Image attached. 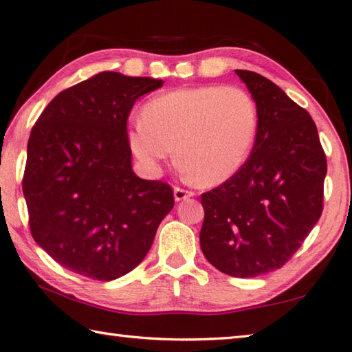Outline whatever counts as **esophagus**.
<instances>
[{"label":"esophagus","instance_id":"esophagus-1","mask_svg":"<svg viewBox=\"0 0 352 352\" xmlns=\"http://www.w3.org/2000/svg\"><path fill=\"white\" fill-rule=\"evenodd\" d=\"M174 197L175 201H182V200H186L189 197H194V190H189V189H183V188H175L174 189Z\"/></svg>","mask_w":352,"mask_h":352}]
</instances>
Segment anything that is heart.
Returning <instances> with one entry per match:
<instances>
[{
  "label": "heart",
  "mask_w": 352,
  "mask_h": 352,
  "mask_svg": "<svg viewBox=\"0 0 352 352\" xmlns=\"http://www.w3.org/2000/svg\"><path fill=\"white\" fill-rule=\"evenodd\" d=\"M259 111L252 94L234 85L183 87L152 98L132 119L129 146L147 170L158 172L175 153L182 168L206 186L239 172L252 153Z\"/></svg>",
  "instance_id": "obj_1"
}]
</instances>
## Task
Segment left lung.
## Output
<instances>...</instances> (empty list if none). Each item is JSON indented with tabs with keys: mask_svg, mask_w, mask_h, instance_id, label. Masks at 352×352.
<instances>
[{
	"mask_svg": "<svg viewBox=\"0 0 352 352\" xmlns=\"http://www.w3.org/2000/svg\"><path fill=\"white\" fill-rule=\"evenodd\" d=\"M236 74L256 100L259 129L239 172L201 194L200 247L222 273L254 278L281 269L318 222L327 163L302 107L264 76Z\"/></svg>",
	"mask_w": 352,
	"mask_h": 352,
	"instance_id": "8db88e82",
	"label": "left lung"
}]
</instances>
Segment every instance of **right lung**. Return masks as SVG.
Masks as SVG:
<instances>
[{
    "label": "right lung",
    "instance_id": "right-lung-1",
    "mask_svg": "<svg viewBox=\"0 0 352 352\" xmlns=\"http://www.w3.org/2000/svg\"><path fill=\"white\" fill-rule=\"evenodd\" d=\"M163 85L104 71L46 105L31 130L23 175L34 241L65 269L111 281L132 272L174 208V190L132 170L127 119Z\"/></svg>",
    "mask_w": 352,
    "mask_h": 352
}]
</instances>
